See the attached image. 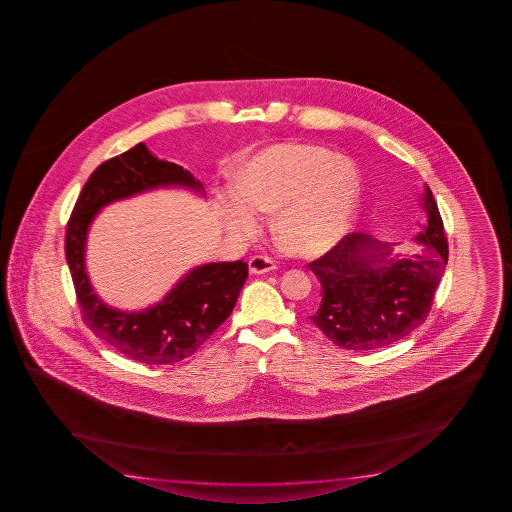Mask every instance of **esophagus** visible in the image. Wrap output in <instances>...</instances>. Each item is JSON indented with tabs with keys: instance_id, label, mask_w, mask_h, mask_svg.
<instances>
[{
	"instance_id": "34e87169",
	"label": "esophagus",
	"mask_w": 512,
	"mask_h": 512,
	"mask_svg": "<svg viewBox=\"0 0 512 512\" xmlns=\"http://www.w3.org/2000/svg\"><path fill=\"white\" fill-rule=\"evenodd\" d=\"M249 270H251V274H267V272L276 270V263L267 256H252L249 260Z\"/></svg>"
}]
</instances>
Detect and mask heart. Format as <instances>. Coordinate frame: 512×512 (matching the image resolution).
<instances>
[{"label":"heart","mask_w":512,"mask_h":512,"mask_svg":"<svg viewBox=\"0 0 512 512\" xmlns=\"http://www.w3.org/2000/svg\"><path fill=\"white\" fill-rule=\"evenodd\" d=\"M238 193L224 200L222 215L236 236L258 231L254 213H278L274 234L295 256H319L347 233L360 204V175L328 148L281 143L261 150L238 174Z\"/></svg>","instance_id":"b5f03b06"}]
</instances>
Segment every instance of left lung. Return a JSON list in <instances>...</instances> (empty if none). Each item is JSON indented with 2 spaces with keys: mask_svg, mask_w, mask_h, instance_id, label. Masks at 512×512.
Masks as SVG:
<instances>
[{
  "mask_svg": "<svg viewBox=\"0 0 512 512\" xmlns=\"http://www.w3.org/2000/svg\"><path fill=\"white\" fill-rule=\"evenodd\" d=\"M428 226L416 236L425 252L392 258L389 243L371 234L351 233L310 261L321 281V306L310 315L333 344L369 351L390 346L426 321L442 272L448 265V238L432 190L423 199Z\"/></svg>",
  "mask_w": 512,
  "mask_h": 512,
  "instance_id": "left-lung-1",
  "label": "left lung"
}]
</instances>
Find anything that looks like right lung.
I'll return each mask as SVG.
<instances>
[{
    "label": "right lung",
    "mask_w": 512,
    "mask_h": 512,
    "mask_svg": "<svg viewBox=\"0 0 512 512\" xmlns=\"http://www.w3.org/2000/svg\"><path fill=\"white\" fill-rule=\"evenodd\" d=\"M168 184L202 190L188 170L157 159L143 143L107 159L80 191L64 242L82 321L118 353L147 365L175 364L193 355L231 315L249 276L243 260L202 265L181 279L161 303L139 313L113 310L93 294L84 247L96 211L113 200Z\"/></svg>",
    "instance_id": "add662e5"
}]
</instances>
